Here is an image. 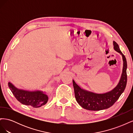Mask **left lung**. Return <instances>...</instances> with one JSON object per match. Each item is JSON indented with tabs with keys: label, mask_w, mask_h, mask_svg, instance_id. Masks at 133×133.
Instances as JSON below:
<instances>
[{
	"label": "left lung",
	"mask_w": 133,
	"mask_h": 133,
	"mask_svg": "<svg viewBox=\"0 0 133 133\" xmlns=\"http://www.w3.org/2000/svg\"><path fill=\"white\" fill-rule=\"evenodd\" d=\"M114 49L122 55L123 67L118 84L113 89L105 93L97 94L80 88L73 79L75 97L76 102L82 108L89 110H100L111 107L124 92L127 83V62L124 55L120 50L118 44L113 42Z\"/></svg>",
	"instance_id": "left-lung-1"
}]
</instances>
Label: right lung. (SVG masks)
<instances>
[{"label": "right lung", "instance_id": "right-lung-1", "mask_svg": "<svg viewBox=\"0 0 133 133\" xmlns=\"http://www.w3.org/2000/svg\"><path fill=\"white\" fill-rule=\"evenodd\" d=\"M8 87L15 98L24 105L39 108L45 105L48 102V96L45 92L41 90L29 91L18 89L10 82L8 83Z\"/></svg>", "mask_w": 133, "mask_h": 133}]
</instances>
